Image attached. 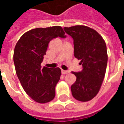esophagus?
<instances>
[{
  "label": "esophagus",
  "mask_w": 124,
  "mask_h": 124,
  "mask_svg": "<svg viewBox=\"0 0 124 124\" xmlns=\"http://www.w3.org/2000/svg\"><path fill=\"white\" fill-rule=\"evenodd\" d=\"M70 72L68 70H62V73L63 74H68V73Z\"/></svg>",
  "instance_id": "obj_1"
}]
</instances>
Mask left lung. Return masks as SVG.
Instances as JSON below:
<instances>
[{
  "instance_id": "left-lung-1",
  "label": "left lung",
  "mask_w": 124,
  "mask_h": 124,
  "mask_svg": "<svg viewBox=\"0 0 124 124\" xmlns=\"http://www.w3.org/2000/svg\"><path fill=\"white\" fill-rule=\"evenodd\" d=\"M64 30L73 38L74 56L81 60L82 65L80 72H72L76 80L71 86L72 94L79 101H89L98 93L105 76L106 44L98 33L88 26L78 25Z\"/></svg>"
}]
</instances>
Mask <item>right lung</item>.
Instances as JSON below:
<instances>
[{
    "instance_id": "obj_1",
    "label": "right lung",
    "mask_w": 124,
    "mask_h": 124,
    "mask_svg": "<svg viewBox=\"0 0 124 124\" xmlns=\"http://www.w3.org/2000/svg\"><path fill=\"white\" fill-rule=\"evenodd\" d=\"M57 37H66L61 26L34 28L20 37L14 50L15 70L23 89L41 104L54 99L55 87L61 75L59 68H41L40 66L50 41Z\"/></svg>"
}]
</instances>
